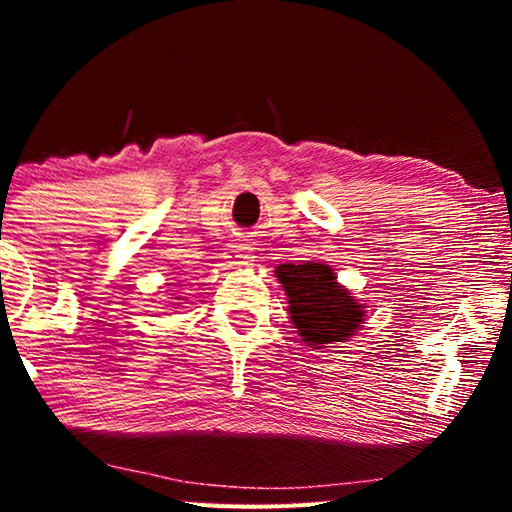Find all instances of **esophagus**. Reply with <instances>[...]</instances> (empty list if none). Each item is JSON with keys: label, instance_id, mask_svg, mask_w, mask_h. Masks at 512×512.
I'll list each match as a JSON object with an SVG mask.
<instances>
[{"label": "esophagus", "instance_id": "34e87169", "mask_svg": "<svg viewBox=\"0 0 512 512\" xmlns=\"http://www.w3.org/2000/svg\"><path fill=\"white\" fill-rule=\"evenodd\" d=\"M225 259H228L230 266H250L255 262V255H253V248H250L248 244H237V246H230L228 255H225Z\"/></svg>", "mask_w": 512, "mask_h": 512}]
</instances>
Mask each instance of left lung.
Here are the masks:
<instances>
[{"label":"left lung","mask_w":512,"mask_h":512,"mask_svg":"<svg viewBox=\"0 0 512 512\" xmlns=\"http://www.w3.org/2000/svg\"><path fill=\"white\" fill-rule=\"evenodd\" d=\"M275 277L289 298L291 323L309 348L350 341L366 320V305L336 282L329 264H280Z\"/></svg>","instance_id":"1"}]
</instances>
